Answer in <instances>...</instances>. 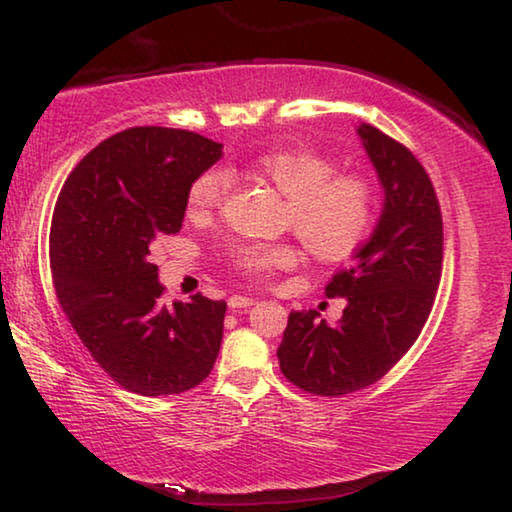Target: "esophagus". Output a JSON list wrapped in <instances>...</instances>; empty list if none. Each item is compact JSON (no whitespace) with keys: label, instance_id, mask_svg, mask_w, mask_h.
Segmentation results:
<instances>
[{"label":"esophagus","instance_id":"obj_1","mask_svg":"<svg viewBox=\"0 0 512 512\" xmlns=\"http://www.w3.org/2000/svg\"><path fill=\"white\" fill-rule=\"evenodd\" d=\"M228 305H230L232 311H235V309H246V307H253L255 300L253 298H246V296H232L228 300Z\"/></svg>","mask_w":512,"mask_h":512}]
</instances>
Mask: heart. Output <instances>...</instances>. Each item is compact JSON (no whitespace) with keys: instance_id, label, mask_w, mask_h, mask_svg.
I'll return each mask as SVG.
<instances>
[{"instance_id":"obj_1","label":"heart","mask_w":512,"mask_h":512,"mask_svg":"<svg viewBox=\"0 0 512 512\" xmlns=\"http://www.w3.org/2000/svg\"><path fill=\"white\" fill-rule=\"evenodd\" d=\"M257 171L289 198L287 225L320 259L348 255L366 235L372 219V187L359 173H334L336 164L311 151H268L255 160ZM230 189V173L205 169L187 192L192 214L216 210ZM232 262L253 277L296 266L291 244H237Z\"/></svg>"}]
</instances>
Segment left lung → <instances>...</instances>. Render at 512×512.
Masks as SVG:
<instances>
[{"instance_id":"8db88e82","label":"left lung","mask_w":512,"mask_h":512,"mask_svg":"<svg viewBox=\"0 0 512 512\" xmlns=\"http://www.w3.org/2000/svg\"><path fill=\"white\" fill-rule=\"evenodd\" d=\"M384 201L370 239L325 287L345 298L336 325L318 311H291L277 348L291 384L339 397L375 384L418 339L443 273V216L422 164L400 142L359 124Z\"/></svg>"}]
</instances>
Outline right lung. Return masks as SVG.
I'll return each instance as SVG.
<instances>
[{
	"label": "right lung",
	"mask_w": 512,
	"mask_h": 512,
	"mask_svg": "<svg viewBox=\"0 0 512 512\" xmlns=\"http://www.w3.org/2000/svg\"><path fill=\"white\" fill-rule=\"evenodd\" d=\"M223 144L162 126L101 142L60 189L49 235L60 307L92 359L126 391L158 397L201 384L219 357L225 302L164 305L151 246L183 228L187 192Z\"/></svg>",
	"instance_id": "1"
}]
</instances>
